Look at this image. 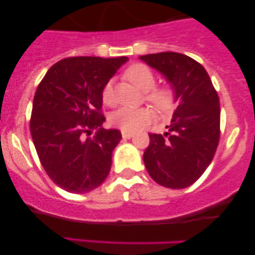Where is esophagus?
Segmentation results:
<instances>
[{
    "mask_svg": "<svg viewBox=\"0 0 255 255\" xmlns=\"http://www.w3.org/2000/svg\"><path fill=\"white\" fill-rule=\"evenodd\" d=\"M134 134L131 133V131H122V137L124 139H130V137H133Z\"/></svg>",
    "mask_w": 255,
    "mask_h": 255,
    "instance_id": "obj_1",
    "label": "esophagus"
}]
</instances>
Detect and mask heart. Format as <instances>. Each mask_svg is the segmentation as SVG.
Returning a JSON list of instances; mask_svg holds the SVG:
<instances>
[{"mask_svg": "<svg viewBox=\"0 0 255 255\" xmlns=\"http://www.w3.org/2000/svg\"><path fill=\"white\" fill-rule=\"evenodd\" d=\"M126 78L133 83L137 89L147 92V99L154 107L160 110H168L174 103V92L170 87H158L153 89L156 84L153 72L147 66L142 63L131 64L125 73ZM102 98L104 103L109 104L113 101V84L111 81L105 84L102 91ZM152 113L147 108H133L122 107L114 111L110 115V124L114 127L120 128L125 131H135L144 128L150 124Z\"/></svg>", "mask_w": 255, "mask_h": 255, "instance_id": "b5f03b06", "label": "heart"}]
</instances>
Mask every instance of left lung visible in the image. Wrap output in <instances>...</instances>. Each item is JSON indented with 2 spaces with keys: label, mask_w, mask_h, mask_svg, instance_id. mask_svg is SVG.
Wrapping results in <instances>:
<instances>
[{
  "label": "left lung",
  "mask_w": 255,
  "mask_h": 255,
  "mask_svg": "<svg viewBox=\"0 0 255 255\" xmlns=\"http://www.w3.org/2000/svg\"><path fill=\"white\" fill-rule=\"evenodd\" d=\"M140 60L165 78L178 105L164 134H150L144 163L150 176L171 189L189 187L212 162L219 141L218 95L200 63L178 52Z\"/></svg>",
  "instance_id": "left-lung-1"
}]
</instances>
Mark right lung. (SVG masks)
Returning <instances> with one entry per match:
<instances>
[{"mask_svg": "<svg viewBox=\"0 0 255 255\" xmlns=\"http://www.w3.org/2000/svg\"><path fill=\"white\" fill-rule=\"evenodd\" d=\"M128 57H68L55 63L38 85L31 135L44 170L60 188L87 193L111 168L119 129H104L102 91ZM93 129L95 135L90 137Z\"/></svg>", "mask_w": 255, "mask_h": 255, "instance_id": "right-lung-1", "label": "right lung"}]
</instances>
